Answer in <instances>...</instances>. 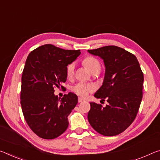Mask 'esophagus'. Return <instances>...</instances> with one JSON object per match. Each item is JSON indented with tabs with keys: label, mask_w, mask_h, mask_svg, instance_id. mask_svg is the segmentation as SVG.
Listing matches in <instances>:
<instances>
[{
	"label": "esophagus",
	"mask_w": 160,
	"mask_h": 160,
	"mask_svg": "<svg viewBox=\"0 0 160 160\" xmlns=\"http://www.w3.org/2000/svg\"><path fill=\"white\" fill-rule=\"evenodd\" d=\"M85 101V99H83L82 98H78V102H84Z\"/></svg>",
	"instance_id": "esophagus-1"
}]
</instances>
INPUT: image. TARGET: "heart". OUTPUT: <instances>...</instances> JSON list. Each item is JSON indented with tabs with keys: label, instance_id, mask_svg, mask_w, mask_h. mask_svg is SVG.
Instances as JSON below:
<instances>
[{
	"label": "heart",
	"instance_id": "1",
	"mask_svg": "<svg viewBox=\"0 0 160 160\" xmlns=\"http://www.w3.org/2000/svg\"><path fill=\"white\" fill-rule=\"evenodd\" d=\"M83 62L90 71V72L96 69H100V63L98 60L94 57H87L83 60ZM75 64L72 62L68 65L67 67V76L68 78H71L74 75ZM94 87L90 84L85 82H78L72 88V90L78 95L86 97L90 92H92Z\"/></svg>",
	"mask_w": 160,
	"mask_h": 160
}]
</instances>
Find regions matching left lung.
Instances as JSON below:
<instances>
[{
    "mask_svg": "<svg viewBox=\"0 0 160 160\" xmlns=\"http://www.w3.org/2000/svg\"><path fill=\"white\" fill-rule=\"evenodd\" d=\"M88 52L103 60L102 85L94 96L108 102L103 108L90 102L88 121L101 135H118L132 123L138 114L142 99L143 73L137 58L123 48L109 45Z\"/></svg>",
    "mask_w": 160,
    "mask_h": 160,
    "instance_id": "1",
    "label": "left lung"
}]
</instances>
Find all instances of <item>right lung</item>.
I'll use <instances>...</instances> for the list:
<instances>
[{
	"label": "right lung",
	"mask_w": 160,
	"mask_h": 160,
	"mask_svg": "<svg viewBox=\"0 0 160 160\" xmlns=\"http://www.w3.org/2000/svg\"><path fill=\"white\" fill-rule=\"evenodd\" d=\"M81 54L80 50H64L50 44L32 50L25 61L21 80V104L30 128L40 138H58L68 127V116L78 98L70 92L60 99L54 88L65 89L67 66Z\"/></svg>",
	"instance_id": "right-lung-1"
}]
</instances>
